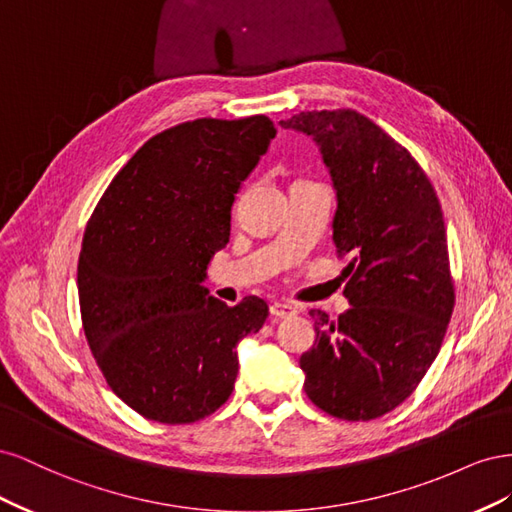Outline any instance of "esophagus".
<instances>
[{
    "mask_svg": "<svg viewBox=\"0 0 512 512\" xmlns=\"http://www.w3.org/2000/svg\"><path fill=\"white\" fill-rule=\"evenodd\" d=\"M269 312H271V316L273 318H292L294 314H297V307L294 305H290V303H273L271 307H269Z\"/></svg>",
    "mask_w": 512,
    "mask_h": 512,
    "instance_id": "esophagus-1",
    "label": "esophagus"
}]
</instances>
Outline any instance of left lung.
I'll list each match as a JSON object with an SVG mask.
<instances>
[{
	"mask_svg": "<svg viewBox=\"0 0 512 512\" xmlns=\"http://www.w3.org/2000/svg\"><path fill=\"white\" fill-rule=\"evenodd\" d=\"M314 136L337 190L333 241L348 258L350 309H312L303 389L322 412L374 421L406 401L436 359L455 307L436 190L412 153L369 117L303 111L280 121Z\"/></svg>",
	"mask_w": 512,
	"mask_h": 512,
	"instance_id": "8db88e82",
	"label": "left lung"
}]
</instances>
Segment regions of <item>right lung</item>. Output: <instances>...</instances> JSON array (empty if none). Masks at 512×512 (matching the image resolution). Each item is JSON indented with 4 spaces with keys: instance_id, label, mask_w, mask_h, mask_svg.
Returning a JSON list of instances; mask_svg holds the SVG:
<instances>
[{
    "instance_id": "1",
    "label": "right lung",
    "mask_w": 512,
    "mask_h": 512,
    "mask_svg": "<svg viewBox=\"0 0 512 512\" xmlns=\"http://www.w3.org/2000/svg\"><path fill=\"white\" fill-rule=\"evenodd\" d=\"M277 134L267 115L194 119L138 149L87 222L79 305L111 391L164 425L213 414L235 389L239 339L267 303L209 297L205 269L230 237V209Z\"/></svg>"
}]
</instances>
